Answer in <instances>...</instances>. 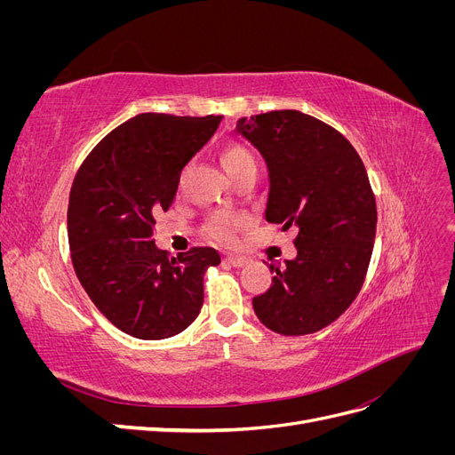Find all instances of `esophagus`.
<instances>
[{"instance_id":"obj_1","label":"esophagus","mask_w":455,"mask_h":455,"mask_svg":"<svg viewBox=\"0 0 455 455\" xmlns=\"http://www.w3.org/2000/svg\"><path fill=\"white\" fill-rule=\"evenodd\" d=\"M224 261H226V264L233 266V267H243V266L249 264V258H244V256H235V254H228V256L224 258Z\"/></svg>"}]
</instances>
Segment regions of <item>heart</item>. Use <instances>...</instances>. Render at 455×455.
<instances>
[{
    "label": "heart",
    "instance_id": "b5f03b06",
    "mask_svg": "<svg viewBox=\"0 0 455 455\" xmlns=\"http://www.w3.org/2000/svg\"><path fill=\"white\" fill-rule=\"evenodd\" d=\"M220 159H222L224 169L229 176H235L237 172L256 167V159L251 154L249 149L241 144H228L222 154H220ZM246 226V218L231 214V212H216L212 214L204 224V233L216 243L222 244H231L235 243L239 229Z\"/></svg>",
    "mask_w": 455,
    "mask_h": 455
}]
</instances>
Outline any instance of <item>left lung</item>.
<instances>
[{"label": "left lung", "mask_w": 455, "mask_h": 455, "mask_svg": "<svg viewBox=\"0 0 455 455\" xmlns=\"http://www.w3.org/2000/svg\"><path fill=\"white\" fill-rule=\"evenodd\" d=\"M237 131L267 163L266 220L298 229V256L269 266L275 277L254 313L277 334H313L353 304L366 277L378 212L364 163L346 136L298 109L243 117Z\"/></svg>", "instance_id": "obj_1"}]
</instances>
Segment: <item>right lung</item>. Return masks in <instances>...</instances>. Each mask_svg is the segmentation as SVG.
I'll use <instances>...</instances> for the list:
<instances>
[{
    "label": "right lung",
    "mask_w": 455,
    "mask_h": 455,
    "mask_svg": "<svg viewBox=\"0 0 455 455\" xmlns=\"http://www.w3.org/2000/svg\"><path fill=\"white\" fill-rule=\"evenodd\" d=\"M222 116L140 114L114 129L81 164L68 203L77 279L106 319L140 339L180 334L203 306V277L220 254L194 246L169 258L156 214L174 201L180 172Z\"/></svg>",
    "instance_id": "1"
}]
</instances>
